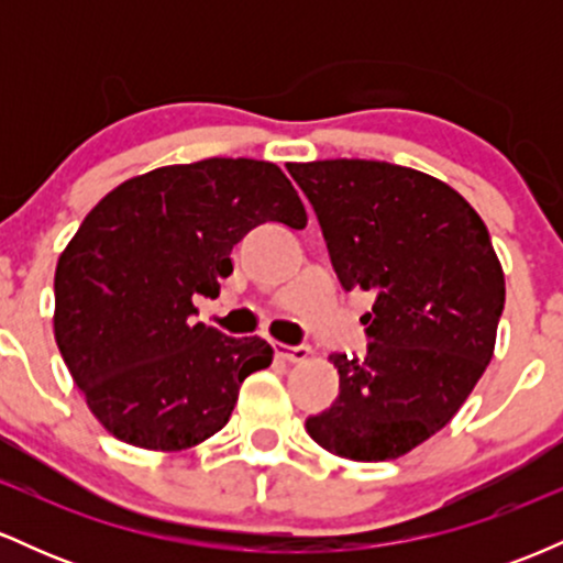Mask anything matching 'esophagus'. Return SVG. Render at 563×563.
Returning a JSON list of instances; mask_svg holds the SVG:
<instances>
[{
	"instance_id": "1",
	"label": "esophagus",
	"mask_w": 563,
	"mask_h": 563,
	"mask_svg": "<svg viewBox=\"0 0 563 563\" xmlns=\"http://www.w3.org/2000/svg\"><path fill=\"white\" fill-rule=\"evenodd\" d=\"M275 354L280 360H286V363H303V360L312 354V349L309 346H290V344H283V341H275Z\"/></svg>"
}]
</instances>
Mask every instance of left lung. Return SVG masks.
<instances>
[{"label":"left lung","mask_w":563,"mask_h":563,"mask_svg":"<svg viewBox=\"0 0 563 563\" xmlns=\"http://www.w3.org/2000/svg\"><path fill=\"white\" fill-rule=\"evenodd\" d=\"M341 286L376 294L365 357L331 354L339 397L307 431L360 463L394 461L452 421L495 352L506 277L482 217L442 179L335 158L288 164Z\"/></svg>","instance_id":"obj_1"}]
</instances>
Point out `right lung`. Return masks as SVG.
I'll list each match as a JSON object with an SVG mask.
<instances>
[{
	"instance_id": "add662e5",
	"label": "right lung",
	"mask_w": 563,
	"mask_h": 563,
	"mask_svg": "<svg viewBox=\"0 0 563 563\" xmlns=\"http://www.w3.org/2000/svg\"><path fill=\"white\" fill-rule=\"evenodd\" d=\"M307 211L280 166L206 158L126 179L84 217L55 269V341L92 416L142 450L196 448L230 421L241 384L273 363L260 335L196 322L249 230Z\"/></svg>"
}]
</instances>
